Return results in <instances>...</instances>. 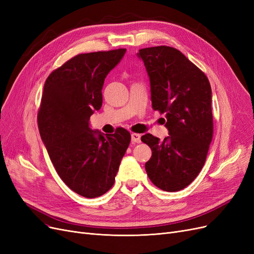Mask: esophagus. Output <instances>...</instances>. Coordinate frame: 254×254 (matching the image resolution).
<instances>
[{
    "instance_id": "esophagus-1",
    "label": "esophagus",
    "mask_w": 254,
    "mask_h": 254,
    "mask_svg": "<svg viewBox=\"0 0 254 254\" xmlns=\"http://www.w3.org/2000/svg\"><path fill=\"white\" fill-rule=\"evenodd\" d=\"M131 142H132L133 144L141 143V135H139L138 133H132L131 134Z\"/></svg>"
}]
</instances>
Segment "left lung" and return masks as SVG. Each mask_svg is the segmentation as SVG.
Masks as SVG:
<instances>
[{"mask_svg": "<svg viewBox=\"0 0 254 254\" xmlns=\"http://www.w3.org/2000/svg\"><path fill=\"white\" fill-rule=\"evenodd\" d=\"M150 80L153 110L165 113L169 136L141 137L151 148L145 164L154 185L174 192L194 181L205 164L213 135L211 86L206 74L169 46L138 50Z\"/></svg>", "mask_w": 254, "mask_h": 254, "instance_id": "left-lung-1", "label": "left lung"}]
</instances>
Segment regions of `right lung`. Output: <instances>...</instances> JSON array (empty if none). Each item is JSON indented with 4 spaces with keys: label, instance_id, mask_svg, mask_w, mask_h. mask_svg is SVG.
Wrapping results in <instances>:
<instances>
[{
    "label": "right lung",
    "instance_id": "obj_1",
    "mask_svg": "<svg viewBox=\"0 0 254 254\" xmlns=\"http://www.w3.org/2000/svg\"><path fill=\"white\" fill-rule=\"evenodd\" d=\"M126 49L81 54L52 71L44 85L38 126L59 177L75 193L93 198L115 184L130 144L124 128L92 131L89 119L103 103L105 77Z\"/></svg>",
    "mask_w": 254,
    "mask_h": 254
}]
</instances>
